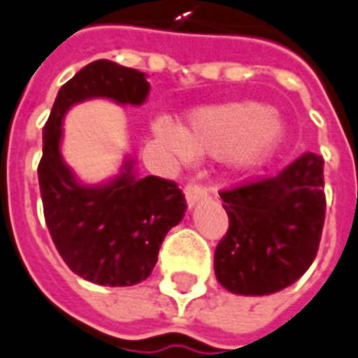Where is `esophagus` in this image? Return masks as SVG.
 Wrapping results in <instances>:
<instances>
[{"mask_svg":"<svg viewBox=\"0 0 358 358\" xmlns=\"http://www.w3.org/2000/svg\"><path fill=\"white\" fill-rule=\"evenodd\" d=\"M186 202H188V206H194V203H198L200 200H203V198H208V188L203 186V184H200V182H188L186 184Z\"/></svg>","mask_w":358,"mask_h":358,"instance_id":"obj_1","label":"esophagus"}]
</instances>
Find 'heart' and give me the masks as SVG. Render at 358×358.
Returning <instances> with one entry per match:
<instances>
[{
    "mask_svg": "<svg viewBox=\"0 0 358 358\" xmlns=\"http://www.w3.org/2000/svg\"><path fill=\"white\" fill-rule=\"evenodd\" d=\"M152 129L158 142L178 160H190L194 152L226 155L236 170L259 166L283 138L281 118L253 101L198 108L188 117L186 129L156 118Z\"/></svg>",
    "mask_w": 358,
    "mask_h": 358,
    "instance_id": "b5f03b06",
    "label": "heart"
}]
</instances>
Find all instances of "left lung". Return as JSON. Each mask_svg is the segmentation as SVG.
Returning a JSON list of instances; mask_svg holds the SVG:
<instances>
[{
	"mask_svg": "<svg viewBox=\"0 0 358 358\" xmlns=\"http://www.w3.org/2000/svg\"><path fill=\"white\" fill-rule=\"evenodd\" d=\"M323 190V158L305 152L275 176L220 192L229 217L214 253L220 285L238 295H269L301 278L321 241Z\"/></svg>",
	"mask_w": 358,
	"mask_h": 358,
	"instance_id": "8db88e82",
	"label": "left lung"
}]
</instances>
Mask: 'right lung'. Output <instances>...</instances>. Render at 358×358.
I'll return each mask as SVG.
<instances>
[{
	"label": "right lung",
	"instance_id": "right-lung-1",
	"mask_svg": "<svg viewBox=\"0 0 358 358\" xmlns=\"http://www.w3.org/2000/svg\"><path fill=\"white\" fill-rule=\"evenodd\" d=\"M150 85L136 69L99 59L67 80L43 129L37 168L45 222L57 252L73 273L110 287H127L152 273L168 229L186 212L184 194L172 180L136 178L132 162L105 186H83L59 150L63 117L87 99L142 105Z\"/></svg>",
	"mask_w": 358,
	"mask_h": 358
}]
</instances>
